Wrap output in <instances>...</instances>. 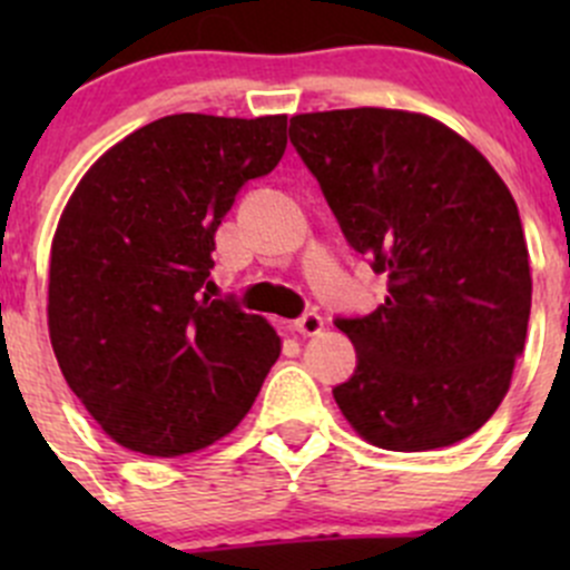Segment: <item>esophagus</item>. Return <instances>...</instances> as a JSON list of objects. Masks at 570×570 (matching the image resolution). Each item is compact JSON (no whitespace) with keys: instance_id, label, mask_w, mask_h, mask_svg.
<instances>
[{"instance_id":"34e87169","label":"esophagus","mask_w":570,"mask_h":570,"mask_svg":"<svg viewBox=\"0 0 570 570\" xmlns=\"http://www.w3.org/2000/svg\"><path fill=\"white\" fill-rule=\"evenodd\" d=\"M322 327H325V322H322L320 314H314V312L303 314L301 320L292 322V331L301 333V336H320Z\"/></svg>"}]
</instances>
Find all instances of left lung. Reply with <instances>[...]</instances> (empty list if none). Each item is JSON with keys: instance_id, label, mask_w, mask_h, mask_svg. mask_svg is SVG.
Here are the masks:
<instances>
[{"instance_id": "1", "label": "left lung", "mask_w": 570, "mask_h": 570, "mask_svg": "<svg viewBox=\"0 0 570 570\" xmlns=\"http://www.w3.org/2000/svg\"><path fill=\"white\" fill-rule=\"evenodd\" d=\"M289 140L386 301L336 320L358 353L333 389L355 433L424 452L482 428L513 377L532 306L530 250L508 184L455 129L386 107L303 112Z\"/></svg>"}]
</instances>
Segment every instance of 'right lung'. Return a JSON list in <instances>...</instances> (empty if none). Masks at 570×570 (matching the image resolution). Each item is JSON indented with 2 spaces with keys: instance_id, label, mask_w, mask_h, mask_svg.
<instances>
[{
  "instance_id": "1",
  "label": "right lung",
  "mask_w": 570,
  "mask_h": 570,
  "mask_svg": "<svg viewBox=\"0 0 570 570\" xmlns=\"http://www.w3.org/2000/svg\"><path fill=\"white\" fill-rule=\"evenodd\" d=\"M286 151V115L181 112L140 126L79 178L51 239L49 338L115 444L151 458L232 433L281 355L258 314L212 301L215 232Z\"/></svg>"
}]
</instances>
